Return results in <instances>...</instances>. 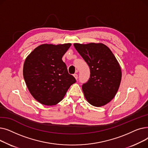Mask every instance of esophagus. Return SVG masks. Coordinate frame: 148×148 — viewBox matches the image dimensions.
Here are the masks:
<instances>
[{
	"mask_svg": "<svg viewBox=\"0 0 148 148\" xmlns=\"http://www.w3.org/2000/svg\"><path fill=\"white\" fill-rule=\"evenodd\" d=\"M74 77H75V79L76 80H77V79H78V75H77V74H74Z\"/></svg>",
	"mask_w": 148,
	"mask_h": 148,
	"instance_id": "esophagus-1",
	"label": "esophagus"
}]
</instances>
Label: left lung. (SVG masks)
I'll use <instances>...</instances> for the list:
<instances>
[{
  "label": "left lung",
  "mask_w": 148,
  "mask_h": 148,
  "mask_svg": "<svg viewBox=\"0 0 148 148\" xmlns=\"http://www.w3.org/2000/svg\"><path fill=\"white\" fill-rule=\"evenodd\" d=\"M75 49L90 68V78L82 85L88 102L101 107L114 97L122 78L119 62L108 47L102 43H74Z\"/></svg>",
  "instance_id": "left-lung-1"
}]
</instances>
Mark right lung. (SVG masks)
I'll use <instances>...</instances> for the list:
<instances>
[{
	"label": "right lung",
	"mask_w": 148,
	"mask_h": 148,
	"mask_svg": "<svg viewBox=\"0 0 148 148\" xmlns=\"http://www.w3.org/2000/svg\"><path fill=\"white\" fill-rule=\"evenodd\" d=\"M71 45V43L41 44L26 58L23 77L30 94L41 104H57L75 83L62 59Z\"/></svg>",
	"instance_id": "obj_1"
}]
</instances>
